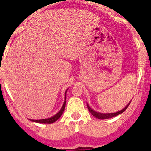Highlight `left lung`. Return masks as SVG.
Listing matches in <instances>:
<instances>
[{
	"label": "left lung",
	"instance_id": "obj_1",
	"mask_svg": "<svg viewBox=\"0 0 151 151\" xmlns=\"http://www.w3.org/2000/svg\"><path fill=\"white\" fill-rule=\"evenodd\" d=\"M130 102H131V101H130V102H129L126 106H125V108H123L121 110L118 111V112H113V113H101V112H97V111H94V110H92L90 107H89L88 103H87V108H88V110L89 112H90V113L93 116H94V117H97V118L98 119H100V120H104V119H109V118H111V117H115V116L120 115V114H122V112H123L127 108V107H128L129 105H130Z\"/></svg>",
	"mask_w": 151,
	"mask_h": 151
}]
</instances>
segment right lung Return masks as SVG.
Here are the masks:
<instances>
[{"mask_svg": "<svg viewBox=\"0 0 151 151\" xmlns=\"http://www.w3.org/2000/svg\"><path fill=\"white\" fill-rule=\"evenodd\" d=\"M67 89L66 90L65 92V95H64V104H63L62 108H61V110L59 111V112H57L56 115H54V116H52V117H49V118H46V119H41V120H31V119H29L32 122H38V123H44V124H51V123H53V122H56L58 119L59 118V117H61L62 115L63 112H64V108H65V105H66V97H67Z\"/></svg>", "mask_w": 151, "mask_h": 151, "instance_id": "obj_1", "label": "right lung"}]
</instances>
